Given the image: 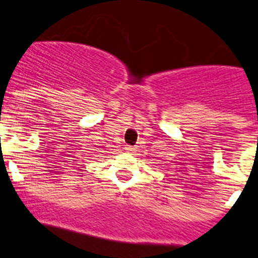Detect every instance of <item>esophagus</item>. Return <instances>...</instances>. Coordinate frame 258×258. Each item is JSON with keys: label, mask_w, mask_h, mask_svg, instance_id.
Here are the masks:
<instances>
[{"label": "esophagus", "mask_w": 258, "mask_h": 258, "mask_svg": "<svg viewBox=\"0 0 258 258\" xmlns=\"http://www.w3.org/2000/svg\"><path fill=\"white\" fill-rule=\"evenodd\" d=\"M126 150H128V151H135V148H132V146H127Z\"/></svg>", "instance_id": "34e87169"}]
</instances>
